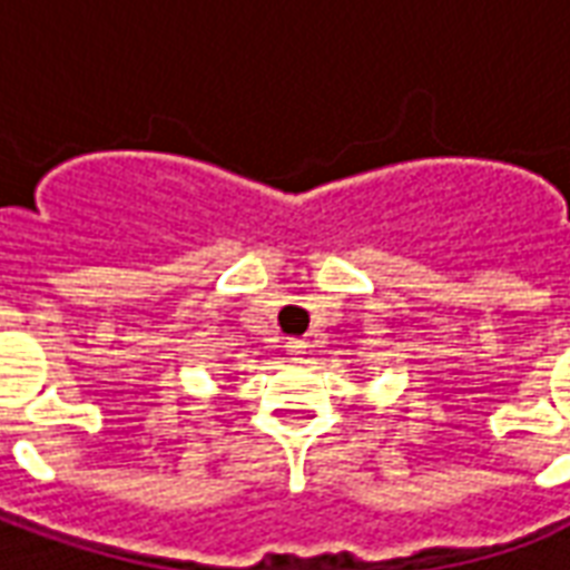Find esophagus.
<instances>
[{
  "instance_id": "obj_1",
  "label": "esophagus",
  "mask_w": 570,
  "mask_h": 570,
  "mask_svg": "<svg viewBox=\"0 0 570 570\" xmlns=\"http://www.w3.org/2000/svg\"><path fill=\"white\" fill-rule=\"evenodd\" d=\"M305 342H302V338H289V342H286V354H289V360H302L305 357Z\"/></svg>"
}]
</instances>
